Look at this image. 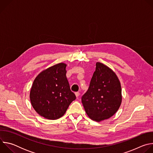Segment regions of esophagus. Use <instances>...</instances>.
<instances>
[{
  "mask_svg": "<svg viewBox=\"0 0 153 153\" xmlns=\"http://www.w3.org/2000/svg\"><path fill=\"white\" fill-rule=\"evenodd\" d=\"M75 95H76V97H78L79 96V95H80V93L79 92H76V93H75Z\"/></svg>",
  "mask_w": 153,
  "mask_h": 153,
  "instance_id": "34e87169",
  "label": "esophagus"
}]
</instances>
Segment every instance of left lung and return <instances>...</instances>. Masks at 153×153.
<instances>
[{"label":"left lung","instance_id":"left-lung-1","mask_svg":"<svg viewBox=\"0 0 153 153\" xmlns=\"http://www.w3.org/2000/svg\"><path fill=\"white\" fill-rule=\"evenodd\" d=\"M88 91L82 97L86 113L100 122L112 117L120 106L122 96L120 80L106 65L97 62Z\"/></svg>","mask_w":153,"mask_h":153}]
</instances>
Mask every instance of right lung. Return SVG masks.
<instances>
[{
    "label": "right lung",
    "mask_w": 153,
    "mask_h": 153,
    "mask_svg": "<svg viewBox=\"0 0 153 153\" xmlns=\"http://www.w3.org/2000/svg\"><path fill=\"white\" fill-rule=\"evenodd\" d=\"M67 65L56 64L41 71L33 81L30 93L31 103L37 113L45 119L62 117L76 99L66 77Z\"/></svg>",
    "instance_id": "add662e5"
}]
</instances>
